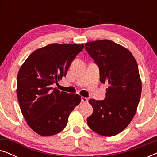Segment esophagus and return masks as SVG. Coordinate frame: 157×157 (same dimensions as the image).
I'll list each match as a JSON object with an SVG mask.
<instances>
[{"instance_id":"esophagus-1","label":"esophagus","mask_w":157,"mask_h":157,"mask_svg":"<svg viewBox=\"0 0 157 157\" xmlns=\"http://www.w3.org/2000/svg\"><path fill=\"white\" fill-rule=\"evenodd\" d=\"M88 101H89V99H88V98H86V97H81V101H82L83 103H87Z\"/></svg>"}]
</instances>
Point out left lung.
Returning <instances> with one entry per match:
<instances>
[{"mask_svg":"<svg viewBox=\"0 0 157 157\" xmlns=\"http://www.w3.org/2000/svg\"><path fill=\"white\" fill-rule=\"evenodd\" d=\"M85 49L99 68L101 83H109L104 100L89 101L94 111L88 125L102 136H114L136 113L141 93L138 65L128 49L111 40L86 43Z\"/></svg>","mask_w":157,"mask_h":157,"instance_id":"obj_1","label":"left lung"}]
</instances>
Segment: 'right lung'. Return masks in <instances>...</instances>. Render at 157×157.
Returning <instances> with one entry per match:
<instances>
[{"instance_id": "right-lung-1", "label": "right lung", "mask_w": 157, "mask_h": 157, "mask_svg": "<svg viewBox=\"0 0 157 157\" xmlns=\"http://www.w3.org/2000/svg\"><path fill=\"white\" fill-rule=\"evenodd\" d=\"M83 44H49L33 51L17 76V96L28 125L43 136L66 127L70 113L80 104L76 94L60 91L52 85L66 76Z\"/></svg>"}]
</instances>
